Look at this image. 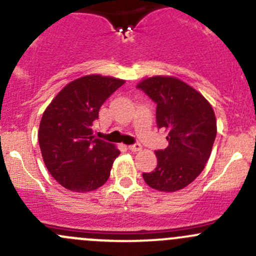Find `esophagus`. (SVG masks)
<instances>
[{
  "label": "esophagus",
  "mask_w": 256,
  "mask_h": 256,
  "mask_svg": "<svg viewBox=\"0 0 256 256\" xmlns=\"http://www.w3.org/2000/svg\"><path fill=\"white\" fill-rule=\"evenodd\" d=\"M141 148H142V146H141L140 144H130V146H128V150H130V151H132V152H138V151H141Z\"/></svg>",
  "instance_id": "34e87169"
}]
</instances>
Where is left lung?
I'll return each instance as SVG.
<instances>
[{"label": "left lung", "instance_id": "obj_1", "mask_svg": "<svg viewBox=\"0 0 256 256\" xmlns=\"http://www.w3.org/2000/svg\"><path fill=\"white\" fill-rule=\"evenodd\" d=\"M138 88L157 105V126L168 132V146L156 151V168L142 177L154 190L176 192L204 168L216 136V115L202 94L177 78L152 76Z\"/></svg>", "mask_w": 256, "mask_h": 256}]
</instances>
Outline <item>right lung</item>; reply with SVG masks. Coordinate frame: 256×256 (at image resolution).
Here are the masks:
<instances>
[{
  "mask_svg": "<svg viewBox=\"0 0 256 256\" xmlns=\"http://www.w3.org/2000/svg\"><path fill=\"white\" fill-rule=\"evenodd\" d=\"M124 80L86 76L69 82L43 112L38 131L40 151L52 177L73 192L102 187L120 154L115 146L92 135L105 100Z\"/></svg>",
  "mask_w": 256,
  "mask_h": 256,
  "instance_id": "1",
  "label": "right lung"
}]
</instances>
